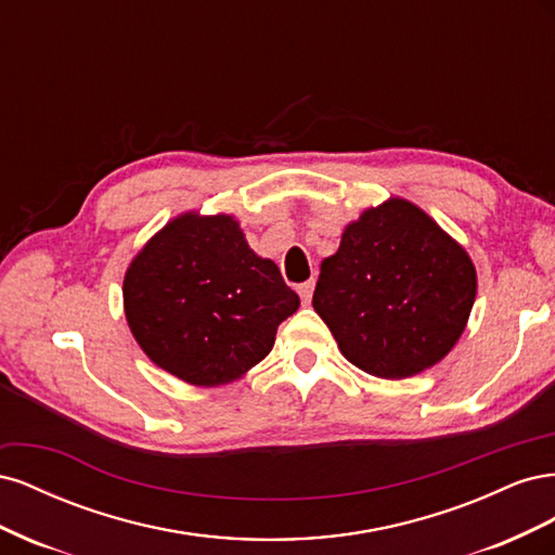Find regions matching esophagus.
I'll return each instance as SVG.
<instances>
[{"mask_svg":"<svg viewBox=\"0 0 555 555\" xmlns=\"http://www.w3.org/2000/svg\"><path fill=\"white\" fill-rule=\"evenodd\" d=\"M312 292H314V280H308L304 284H298V296H300V300H304L306 306L312 300Z\"/></svg>","mask_w":555,"mask_h":555,"instance_id":"34e87169","label":"esophagus"}]
</instances>
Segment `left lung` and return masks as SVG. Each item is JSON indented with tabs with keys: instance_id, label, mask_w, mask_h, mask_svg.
<instances>
[{
	"instance_id": "8db88e82",
	"label": "left lung",
	"mask_w": 555,
	"mask_h": 555,
	"mask_svg": "<svg viewBox=\"0 0 555 555\" xmlns=\"http://www.w3.org/2000/svg\"><path fill=\"white\" fill-rule=\"evenodd\" d=\"M475 296L467 251L422 208L389 198L347 224L322 261L312 308L349 363L400 379L449 354Z\"/></svg>"
}]
</instances>
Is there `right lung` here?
<instances>
[{
	"instance_id": "1",
	"label": "right lung",
	"mask_w": 555,
	"mask_h": 555,
	"mask_svg": "<svg viewBox=\"0 0 555 555\" xmlns=\"http://www.w3.org/2000/svg\"><path fill=\"white\" fill-rule=\"evenodd\" d=\"M122 296L150 361L194 386L243 377L300 306L231 215L196 212L176 217L145 243L127 268Z\"/></svg>"
}]
</instances>
